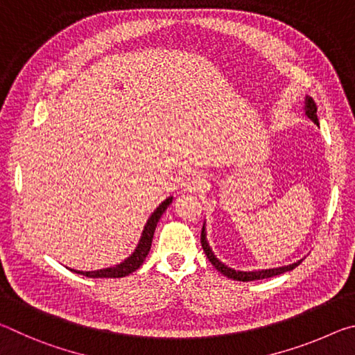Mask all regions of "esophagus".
I'll return each instance as SVG.
<instances>
[{
	"instance_id": "34e87169",
	"label": "esophagus",
	"mask_w": 355,
	"mask_h": 355,
	"mask_svg": "<svg viewBox=\"0 0 355 355\" xmlns=\"http://www.w3.org/2000/svg\"><path fill=\"white\" fill-rule=\"evenodd\" d=\"M203 183H205V180H203L202 173L197 171H186L182 178V188L188 192L200 191L203 188Z\"/></svg>"
}]
</instances>
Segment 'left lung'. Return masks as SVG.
Returning <instances> with one entry per match:
<instances>
[{
    "label": "left lung",
    "mask_w": 355,
    "mask_h": 355,
    "mask_svg": "<svg viewBox=\"0 0 355 355\" xmlns=\"http://www.w3.org/2000/svg\"><path fill=\"white\" fill-rule=\"evenodd\" d=\"M316 110H318V107H316V103L313 101V98H311V97H305V114H307V117H309L310 120H313V122H315L316 125H320V123H318ZM200 243H202V248H203V250H205V254H207V257H208L209 263H211L213 266H214L216 269H218V271H219L220 274L227 275L228 279L239 280V282H250V280H260V279H269V277H274V275H280V274H284V272L293 271L294 268L299 266V264L302 263V260H299V261L293 263V264H288V266L272 268V269H263V271H249V272H245V271H235V269H232V268L225 266L224 263L219 261L218 258L214 257L213 250L209 249L208 241H207L205 225L202 227Z\"/></svg>",
    "instance_id": "1"
}]
</instances>
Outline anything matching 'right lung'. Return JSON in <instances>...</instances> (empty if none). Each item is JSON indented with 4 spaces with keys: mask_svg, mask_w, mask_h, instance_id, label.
I'll return each instance as SVG.
<instances>
[{
    "mask_svg": "<svg viewBox=\"0 0 355 355\" xmlns=\"http://www.w3.org/2000/svg\"><path fill=\"white\" fill-rule=\"evenodd\" d=\"M171 203H172V197L166 199L152 213V216H150L147 220L146 227H144L139 244H137L136 250L127 258V260L122 261L120 264H116V266H112V268L100 269V271H76V269H71V271L76 274L86 275V277H91V279H119V277H125V275L135 272L136 269L144 263V260H146V257L148 255L150 248H152V239H153L156 224H158L161 216H163V213L166 211L167 207H169Z\"/></svg>",
    "mask_w": 355,
    "mask_h": 355,
    "instance_id": "add662e5",
    "label": "right lung"
}]
</instances>
